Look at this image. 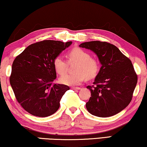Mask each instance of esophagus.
Segmentation results:
<instances>
[{
  "label": "esophagus",
  "mask_w": 147,
  "mask_h": 147,
  "mask_svg": "<svg viewBox=\"0 0 147 147\" xmlns=\"http://www.w3.org/2000/svg\"><path fill=\"white\" fill-rule=\"evenodd\" d=\"M71 88L73 90H80V87H72Z\"/></svg>",
  "instance_id": "obj_1"
}]
</instances>
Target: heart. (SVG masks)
Listing matches in <instances>:
<instances>
[{
  "instance_id": "1",
  "label": "heart",
  "mask_w": 147,
  "mask_h": 147,
  "mask_svg": "<svg viewBox=\"0 0 147 147\" xmlns=\"http://www.w3.org/2000/svg\"><path fill=\"white\" fill-rule=\"evenodd\" d=\"M69 63H78L75 68L76 74H67L59 78L61 83L68 86L80 84L85 78L92 79L98 75L100 70L99 61L91 58L90 54L79 47H74L67 53ZM53 67L57 73L63 75L67 73L69 64L62 57L57 56L53 60Z\"/></svg>"
}]
</instances>
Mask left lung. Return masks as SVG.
I'll return each mask as SVG.
<instances>
[{"mask_svg":"<svg viewBox=\"0 0 147 147\" xmlns=\"http://www.w3.org/2000/svg\"><path fill=\"white\" fill-rule=\"evenodd\" d=\"M79 46L94 52L102 64L93 85L86 87L91 92L87 110L100 117L117 114L129 104L136 87L137 74L132 63L116 46L106 41H88Z\"/></svg>","mask_w":147,"mask_h":147,"instance_id":"left-lung-1","label":"left lung"}]
</instances>
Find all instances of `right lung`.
<instances>
[{
	"label": "right lung",
	"instance_id": "1",
	"mask_svg": "<svg viewBox=\"0 0 147 147\" xmlns=\"http://www.w3.org/2000/svg\"><path fill=\"white\" fill-rule=\"evenodd\" d=\"M71 44L72 41H39L15 58L10 83L18 102L30 114L45 117L59 108L61 98L70 88L53 84L57 77L53 62Z\"/></svg>",
	"mask_w": 147,
	"mask_h": 147
}]
</instances>
